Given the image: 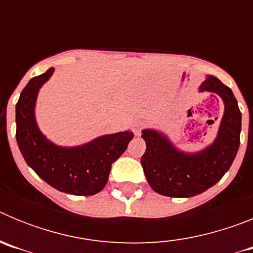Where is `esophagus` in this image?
<instances>
[{"label":"esophagus","mask_w":253,"mask_h":253,"mask_svg":"<svg viewBox=\"0 0 253 253\" xmlns=\"http://www.w3.org/2000/svg\"><path fill=\"white\" fill-rule=\"evenodd\" d=\"M133 131H134V134H135V135H140V123H135V124H134V126H133Z\"/></svg>","instance_id":"obj_1"}]
</instances>
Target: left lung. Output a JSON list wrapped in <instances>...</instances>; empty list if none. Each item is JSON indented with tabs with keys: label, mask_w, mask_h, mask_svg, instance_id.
<instances>
[{
	"label": "left lung",
	"mask_w": 253,
	"mask_h": 253,
	"mask_svg": "<svg viewBox=\"0 0 253 253\" xmlns=\"http://www.w3.org/2000/svg\"><path fill=\"white\" fill-rule=\"evenodd\" d=\"M200 91L215 92L224 101V115L211 146L199 153H184L163 134L152 129L142 131L147 148L140 163L148 184L161 195L191 198L204 193L224 176L238 152L242 115L232 90L208 76Z\"/></svg>",
	"instance_id": "obj_1"
}]
</instances>
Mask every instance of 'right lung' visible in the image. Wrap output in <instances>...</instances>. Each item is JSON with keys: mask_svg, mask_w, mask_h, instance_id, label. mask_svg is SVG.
I'll return each instance as SVG.
<instances>
[{"mask_svg": "<svg viewBox=\"0 0 253 253\" xmlns=\"http://www.w3.org/2000/svg\"><path fill=\"white\" fill-rule=\"evenodd\" d=\"M54 68L33 77L16 104V140L22 157L51 187L62 193L88 196L101 191L109 180L111 165L124 153L133 131H120L96 138L73 148L49 142L38 128L34 107L39 88Z\"/></svg>", "mask_w": 253, "mask_h": 253, "instance_id": "add662e5", "label": "right lung"}]
</instances>
